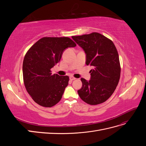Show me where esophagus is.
I'll list each match as a JSON object with an SVG mask.
<instances>
[{"instance_id":"1","label":"esophagus","mask_w":146,"mask_h":146,"mask_svg":"<svg viewBox=\"0 0 146 146\" xmlns=\"http://www.w3.org/2000/svg\"><path fill=\"white\" fill-rule=\"evenodd\" d=\"M76 78H75L74 77L70 76V80H76Z\"/></svg>"}]
</instances>
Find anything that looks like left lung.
Listing matches in <instances>:
<instances>
[{"instance_id":"obj_1","label":"left lung","mask_w":146,"mask_h":146,"mask_svg":"<svg viewBox=\"0 0 146 146\" xmlns=\"http://www.w3.org/2000/svg\"><path fill=\"white\" fill-rule=\"evenodd\" d=\"M72 38L85 50L86 64L93 67L90 71L89 82L81 78L82 87L78 94L88 104L103 103L113 94L120 79L121 65L116 48L111 39L97 32Z\"/></svg>"}]
</instances>
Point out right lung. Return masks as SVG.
I'll return each instance as SVG.
<instances>
[{"instance_id":"add662e5","label":"right lung","mask_w":146,"mask_h":146,"mask_svg":"<svg viewBox=\"0 0 146 146\" xmlns=\"http://www.w3.org/2000/svg\"><path fill=\"white\" fill-rule=\"evenodd\" d=\"M75 46L68 37H43L26 53L23 65L24 86L38 105L50 108L60 101L69 78L52 74L51 69L60 62L64 49Z\"/></svg>"}]
</instances>
